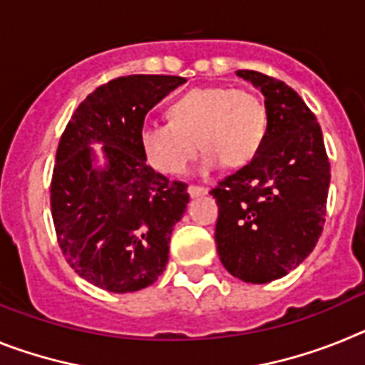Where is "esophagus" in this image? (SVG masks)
Listing matches in <instances>:
<instances>
[{"label":"esophagus","instance_id":"obj_1","mask_svg":"<svg viewBox=\"0 0 365 365\" xmlns=\"http://www.w3.org/2000/svg\"><path fill=\"white\" fill-rule=\"evenodd\" d=\"M187 192L191 198H198V196H204L207 195V189L205 187H198V185H189L187 187Z\"/></svg>","mask_w":365,"mask_h":365}]
</instances>
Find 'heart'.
<instances>
[{"label": "heart", "instance_id": "heart-1", "mask_svg": "<svg viewBox=\"0 0 365 365\" xmlns=\"http://www.w3.org/2000/svg\"><path fill=\"white\" fill-rule=\"evenodd\" d=\"M169 123H145L138 141L145 161L167 176L185 173L198 147L202 173L220 163L242 167L255 158L268 128L266 108L244 88H195L167 110Z\"/></svg>", "mask_w": 365, "mask_h": 365}]
</instances>
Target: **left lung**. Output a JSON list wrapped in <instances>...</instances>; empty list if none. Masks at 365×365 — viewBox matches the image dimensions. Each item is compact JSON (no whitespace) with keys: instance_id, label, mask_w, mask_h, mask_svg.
<instances>
[{"instance_id":"1","label":"left lung","mask_w":365,"mask_h":365,"mask_svg":"<svg viewBox=\"0 0 365 365\" xmlns=\"http://www.w3.org/2000/svg\"><path fill=\"white\" fill-rule=\"evenodd\" d=\"M264 95V141L248 165L215 187L220 261L244 283L284 277L314 250L325 224L331 183L322 128L284 82L239 69Z\"/></svg>"}]
</instances>
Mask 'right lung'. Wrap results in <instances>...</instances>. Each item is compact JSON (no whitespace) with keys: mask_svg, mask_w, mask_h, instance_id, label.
<instances>
[{"mask_svg":"<svg viewBox=\"0 0 365 365\" xmlns=\"http://www.w3.org/2000/svg\"><path fill=\"white\" fill-rule=\"evenodd\" d=\"M173 75L110 81L78 104L56 150L51 213L66 261L108 292L147 288L163 274L187 185L147 165L138 134L148 110L185 84ZM103 145L105 165L91 148Z\"/></svg>","mask_w":365,"mask_h":365,"instance_id":"add662e5","label":"right lung"}]
</instances>
